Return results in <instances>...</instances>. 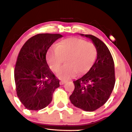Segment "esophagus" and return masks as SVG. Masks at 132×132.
<instances>
[{
    "mask_svg": "<svg viewBox=\"0 0 132 132\" xmlns=\"http://www.w3.org/2000/svg\"><path fill=\"white\" fill-rule=\"evenodd\" d=\"M66 82V80H61L60 81V84L61 85H62L64 84V83Z\"/></svg>",
    "mask_w": 132,
    "mask_h": 132,
    "instance_id": "esophagus-1",
    "label": "esophagus"
}]
</instances>
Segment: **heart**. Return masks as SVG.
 I'll return each instance as SVG.
<instances>
[{
	"label": "heart",
	"mask_w": 132,
	"mask_h": 132,
	"mask_svg": "<svg viewBox=\"0 0 132 132\" xmlns=\"http://www.w3.org/2000/svg\"><path fill=\"white\" fill-rule=\"evenodd\" d=\"M97 49L94 43L76 37L64 39L56 46L51 47L46 54V58L51 69L56 72L67 57L66 65L58 71V76L63 79L74 77L78 72H86L96 60Z\"/></svg>",
	"instance_id": "heart-1"
}]
</instances>
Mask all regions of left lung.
Listing matches in <instances>:
<instances>
[{
	"label": "left lung",
	"mask_w": 132,
	"mask_h": 132,
	"mask_svg": "<svg viewBox=\"0 0 132 132\" xmlns=\"http://www.w3.org/2000/svg\"><path fill=\"white\" fill-rule=\"evenodd\" d=\"M89 38L97 49V59L85 75L73 81L75 88L69 97L76 107L93 111L106 102L115 84L114 64L107 46L91 35L80 34Z\"/></svg>",
	"instance_id": "1"
}]
</instances>
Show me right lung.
I'll list each match as a JSON object with an SVG mask.
<instances>
[{
	"instance_id": "add662e5",
	"label": "right lung",
	"mask_w": 132,
	"mask_h": 132,
	"mask_svg": "<svg viewBox=\"0 0 132 132\" xmlns=\"http://www.w3.org/2000/svg\"><path fill=\"white\" fill-rule=\"evenodd\" d=\"M60 34L41 33L30 38L22 47L14 68V81L18 98L29 110H39L52 100L60 80L46 61L48 49Z\"/></svg>"
}]
</instances>
